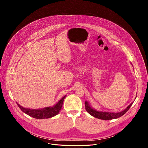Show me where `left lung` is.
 <instances>
[{
  "instance_id": "obj_1",
  "label": "left lung",
  "mask_w": 148,
  "mask_h": 148,
  "mask_svg": "<svg viewBox=\"0 0 148 148\" xmlns=\"http://www.w3.org/2000/svg\"><path fill=\"white\" fill-rule=\"evenodd\" d=\"M136 99V98H135ZM134 102H132L130 105L126 107L124 110L118 112H106V111H97L95 109L93 108L90 105L89 102L87 101L85 102V107L86 110L92 116L102 119V120H111L113 119L118 118L122 115H123L126 112L128 111L130 107L132 106Z\"/></svg>"
}]
</instances>
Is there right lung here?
Returning <instances> with one entry per match:
<instances>
[{"mask_svg":"<svg viewBox=\"0 0 148 148\" xmlns=\"http://www.w3.org/2000/svg\"><path fill=\"white\" fill-rule=\"evenodd\" d=\"M66 97V95L63 97L61 99L58 101V102L56 104L53 105V107H49L37 110H32L30 108H24L20 105L18 103H16L20 109L26 114L36 119H47L53 117L59 113V112L61 110L63 101H64Z\"/></svg>","mask_w":148,"mask_h":148,"instance_id":"obj_1","label":"right lung"}]
</instances>
